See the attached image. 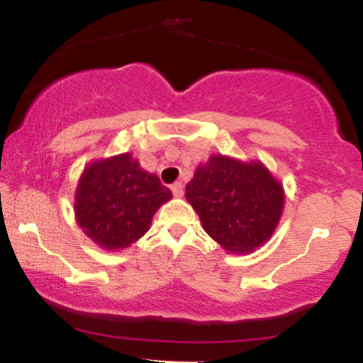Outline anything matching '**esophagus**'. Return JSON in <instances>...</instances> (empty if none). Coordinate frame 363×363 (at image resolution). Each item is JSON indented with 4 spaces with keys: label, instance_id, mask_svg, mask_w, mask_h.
<instances>
[{
    "label": "esophagus",
    "instance_id": "obj_1",
    "mask_svg": "<svg viewBox=\"0 0 363 363\" xmlns=\"http://www.w3.org/2000/svg\"><path fill=\"white\" fill-rule=\"evenodd\" d=\"M170 189H172V194L176 196V198H181V196L184 194V187H182L181 182H174Z\"/></svg>",
    "mask_w": 363,
    "mask_h": 363
}]
</instances>
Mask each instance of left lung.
Segmentation results:
<instances>
[{"label": "left lung", "instance_id": "1", "mask_svg": "<svg viewBox=\"0 0 363 363\" xmlns=\"http://www.w3.org/2000/svg\"><path fill=\"white\" fill-rule=\"evenodd\" d=\"M187 201L206 234L228 252H249L272 237L283 210V189L262 164L215 155L196 169Z\"/></svg>", "mask_w": 363, "mask_h": 363}]
</instances>
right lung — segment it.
Listing matches in <instances>:
<instances>
[{"mask_svg": "<svg viewBox=\"0 0 363 363\" xmlns=\"http://www.w3.org/2000/svg\"><path fill=\"white\" fill-rule=\"evenodd\" d=\"M170 198V189L155 174L124 153L85 169L74 213L91 240L106 249H123L145 235L158 206Z\"/></svg>", "mask_w": 363, "mask_h": 363, "instance_id": "add662e5", "label": "right lung"}]
</instances>
